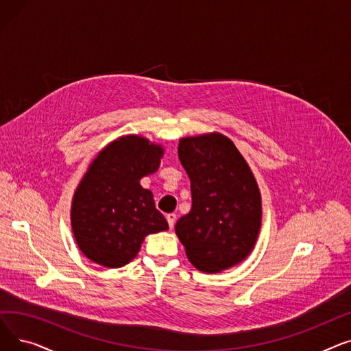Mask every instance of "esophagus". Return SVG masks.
Listing matches in <instances>:
<instances>
[{"instance_id": "1", "label": "esophagus", "mask_w": 351, "mask_h": 351, "mask_svg": "<svg viewBox=\"0 0 351 351\" xmlns=\"http://www.w3.org/2000/svg\"><path fill=\"white\" fill-rule=\"evenodd\" d=\"M166 220H168L169 228H171V229H173V226H175V220H176V215H175V213H168V215H166Z\"/></svg>"}]
</instances>
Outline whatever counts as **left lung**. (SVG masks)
I'll list each match as a JSON object with an SVG mask.
<instances>
[{"mask_svg": "<svg viewBox=\"0 0 351 351\" xmlns=\"http://www.w3.org/2000/svg\"><path fill=\"white\" fill-rule=\"evenodd\" d=\"M178 156L191 179L192 209L175 232L189 262L219 273L245 261L262 225V199L247 162L222 134L182 138Z\"/></svg>", "mask_w": 351, "mask_h": 351, "instance_id": "8db88e82", "label": "left lung"}]
</instances>
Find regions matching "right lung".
Segmentation results:
<instances>
[{
	"mask_svg": "<svg viewBox=\"0 0 351 351\" xmlns=\"http://www.w3.org/2000/svg\"><path fill=\"white\" fill-rule=\"evenodd\" d=\"M162 156L160 145L126 135L92 160L71 206L73 237L90 262L122 267L135 259L147 234L169 229L152 192L139 183L158 171Z\"/></svg>",
	"mask_w": 351,
	"mask_h": 351,
	"instance_id": "obj_1",
	"label": "right lung"
}]
</instances>
